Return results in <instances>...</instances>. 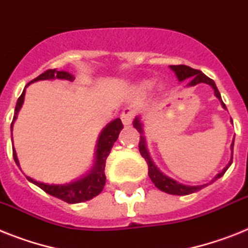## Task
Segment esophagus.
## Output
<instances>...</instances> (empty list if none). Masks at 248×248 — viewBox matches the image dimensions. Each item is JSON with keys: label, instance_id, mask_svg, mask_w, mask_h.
Returning a JSON list of instances; mask_svg holds the SVG:
<instances>
[{"label": "esophagus", "instance_id": "esophagus-1", "mask_svg": "<svg viewBox=\"0 0 248 248\" xmlns=\"http://www.w3.org/2000/svg\"><path fill=\"white\" fill-rule=\"evenodd\" d=\"M132 117H134V110L131 109V108L124 109V112L121 114V120H122V124H124V126H128V124H131Z\"/></svg>", "mask_w": 248, "mask_h": 248}]
</instances>
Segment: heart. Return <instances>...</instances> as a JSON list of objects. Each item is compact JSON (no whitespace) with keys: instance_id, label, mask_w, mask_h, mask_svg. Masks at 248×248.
Masks as SVG:
<instances>
[{"instance_id":"heart-1","label":"heart","mask_w":248,"mask_h":248,"mask_svg":"<svg viewBox=\"0 0 248 248\" xmlns=\"http://www.w3.org/2000/svg\"><path fill=\"white\" fill-rule=\"evenodd\" d=\"M152 86H153V82L152 81H145V82H142L141 85H140V89H141V90H148V89H150Z\"/></svg>"}]
</instances>
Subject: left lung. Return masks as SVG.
<instances>
[{
    "label": "left lung",
    "mask_w": 248,
    "mask_h": 248,
    "mask_svg": "<svg viewBox=\"0 0 248 248\" xmlns=\"http://www.w3.org/2000/svg\"><path fill=\"white\" fill-rule=\"evenodd\" d=\"M170 70H172L174 74H176L177 78H178V81L182 82L185 80H187V85L185 88H190V86H195L197 84H208L213 88L214 90V95L217 96L222 104V107L224 109H227V107L225 104L223 103L222 96H220V93H219L218 88L215 85V82L211 80L210 78L202 74L199 70H195V68H191L188 66L185 65H178V66H170ZM134 124V127L140 132V142H139V150H140V154H141L142 158L146 160L148 163V168H149V177H150V180L153 181V183L158 187L159 190L163 191V192H166V194L170 195H180V196H183V195H190L194 194V192H197V191H200L201 188H204V187L209 186L211 183L217 181L218 178L227 172V170L229 168V166L232 164V156H233V145H234V139H233L232 145H231V150H232V154H231V160L227 166L223 168V170L220 173H218L217 176L213 178L209 183H204V185H196V186H191V185H185V183H181L178 181L173 180L170 177H168L167 174L162 172V170H159L158 167L155 166V163L153 162L152 156H150V153L148 150V145H146V138H145V132H144V124L141 122V116H136L132 122Z\"/></svg>",
    "instance_id": "obj_1"
}]
</instances>
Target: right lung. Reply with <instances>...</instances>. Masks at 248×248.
<instances>
[{
    "label": "right lung",
    "instance_id": "add662e5",
    "mask_svg": "<svg viewBox=\"0 0 248 248\" xmlns=\"http://www.w3.org/2000/svg\"><path fill=\"white\" fill-rule=\"evenodd\" d=\"M40 80H67V81H74L75 76L70 74L65 70H48V71L43 72L42 75L35 78L34 80L28 84L24 88L23 94L20 95L17 99V103L15 107V113H14L13 124H11V132H13L14 124H15L17 114H19L20 109L24 104V98H25V89L30 84L33 82L40 81ZM124 128V124L121 122L120 118L110 121L109 124H107L103 130L100 131L98 140H96L95 145V153H94V163H93L92 168L86 173H84L82 176L78 178H75L71 182L66 183H44L40 181L34 180L31 177L25 176L28 181L34 183L35 186L46 191L47 194L52 195V196L57 197L60 200L66 201L68 204H78V202H84V201L92 200L93 197L98 196L102 192L106 185V173H104V168H106V160L107 156L109 155L112 146L116 141H117L118 135H120L121 130ZM13 155L14 160H15L16 166L20 168V163L17 155H16V150L14 148L13 141ZM21 170V168H20Z\"/></svg>",
    "mask_w": 248,
    "mask_h": 248
}]
</instances>
